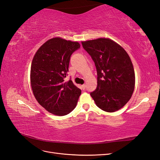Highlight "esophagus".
Here are the masks:
<instances>
[{
    "label": "esophagus",
    "instance_id": "34e87169",
    "mask_svg": "<svg viewBox=\"0 0 160 160\" xmlns=\"http://www.w3.org/2000/svg\"><path fill=\"white\" fill-rule=\"evenodd\" d=\"M81 88L83 89V90H85V88H86V85H81Z\"/></svg>",
    "mask_w": 160,
    "mask_h": 160
}]
</instances>
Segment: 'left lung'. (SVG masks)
<instances>
[{"instance_id": "8db88e82", "label": "left lung", "mask_w": 160, "mask_h": 160, "mask_svg": "<svg viewBox=\"0 0 160 160\" xmlns=\"http://www.w3.org/2000/svg\"><path fill=\"white\" fill-rule=\"evenodd\" d=\"M83 49L94 61L98 86L90 93L99 108L114 112L123 108L135 88V72L127 52L109 38L82 42Z\"/></svg>"}]
</instances>
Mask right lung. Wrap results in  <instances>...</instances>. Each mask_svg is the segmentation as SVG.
<instances>
[{"label":"right lung","instance_id":"obj_1","mask_svg":"<svg viewBox=\"0 0 160 160\" xmlns=\"http://www.w3.org/2000/svg\"><path fill=\"white\" fill-rule=\"evenodd\" d=\"M80 48L77 42L53 38L35 53L31 64V83L36 99L49 112L63 116L75 109L81 93L68 75L71 55Z\"/></svg>","mask_w":160,"mask_h":160}]
</instances>
